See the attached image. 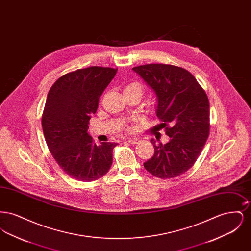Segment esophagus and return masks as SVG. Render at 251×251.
Returning a JSON list of instances; mask_svg holds the SVG:
<instances>
[{"label": "esophagus", "instance_id": "esophagus-1", "mask_svg": "<svg viewBox=\"0 0 251 251\" xmlns=\"http://www.w3.org/2000/svg\"><path fill=\"white\" fill-rule=\"evenodd\" d=\"M127 142L131 144H138L140 142V140L137 138H129V139H127Z\"/></svg>", "mask_w": 251, "mask_h": 251}]
</instances>
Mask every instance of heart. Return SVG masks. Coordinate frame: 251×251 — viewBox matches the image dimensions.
Returning <instances> with one entry per match:
<instances>
[{"label": "heart", "instance_id": "1", "mask_svg": "<svg viewBox=\"0 0 251 251\" xmlns=\"http://www.w3.org/2000/svg\"><path fill=\"white\" fill-rule=\"evenodd\" d=\"M127 90H138L142 94V87H141L140 84H137V83H131V84H128L125 87L124 91H127Z\"/></svg>", "mask_w": 251, "mask_h": 251}]
</instances>
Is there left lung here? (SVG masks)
<instances>
[{
	"label": "left lung",
	"instance_id": "left-lung-1",
	"mask_svg": "<svg viewBox=\"0 0 251 251\" xmlns=\"http://www.w3.org/2000/svg\"><path fill=\"white\" fill-rule=\"evenodd\" d=\"M132 70L155 92L156 116L170 137L165 145L151 140L154 154L144 167L160 179L178 177L193 167L208 139V97L191 73L180 67L147 64Z\"/></svg>",
	"mask_w": 251,
	"mask_h": 251
}]
</instances>
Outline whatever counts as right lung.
<instances>
[{
  "label": "right lung",
  "mask_w": 251,
  "mask_h": 251,
  "mask_svg": "<svg viewBox=\"0 0 251 251\" xmlns=\"http://www.w3.org/2000/svg\"><path fill=\"white\" fill-rule=\"evenodd\" d=\"M117 72L98 66L80 69L61 76L49 91L41 119L44 137L58 166L73 179L93 181L112 166L118 144L97 145L87 129L100 97Z\"/></svg>",
  "instance_id": "1"
}]
</instances>
